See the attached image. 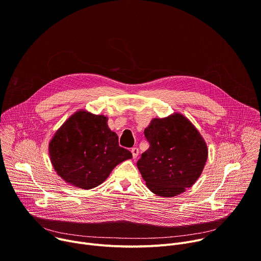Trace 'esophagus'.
<instances>
[{"instance_id":"obj_1","label":"esophagus","mask_w":261,"mask_h":261,"mask_svg":"<svg viewBox=\"0 0 261 261\" xmlns=\"http://www.w3.org/2000/svg\"><path fill=\"white\" fill-rule=\"evenodd\" d=\"M131 153H132V157L134 159H136L137 156H138V148L137 147H132L131 148Z\"/></svg>"}]
</instances>
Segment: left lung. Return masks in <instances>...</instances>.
Masks as SVG:
<instances>
[{
	"label": "left lung",
	"mask_w": 261,
	"mask_h": 261,
	"mask_svg": "<svg viewBox=\"0 0 261 261\" xmlns=\"http://www.w3.org/2000/svg\"><path fill=\"white\" fill-rule=\"evenodd\" d=\"M150 147L137 167L153 193L172 197L182 193L200 176L207 146L192 123L179 114L154 119L144 129Z\"/></svg>",
	"instance_id": "1"
}]
</instances>
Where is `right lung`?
<instances>
[{
  "label": "right lung",
  "instance_id": "right-lung-1",
  "mask_svg": "<svg viewBox=\"0 0 261 261\" xmlns=\"http://www.w3.org/2000/svg\"><path fill=\"white\" fill-rule=\"evenodd\" d=\"M51 164L68 184L92 189L102 184L118 164L132 158L119 145L107 118L77 111L56 132L49 142Z\"/></svg>",
  "mask_w": 261,
  "mask_h": 261
}]
</instances>
